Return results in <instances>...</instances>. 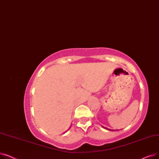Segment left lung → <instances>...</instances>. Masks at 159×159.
Listing matches in <instances>:
<instances>
[{
  "label": "left lung",
  "instance_id": "obj_1",
  "mask_svg": "<svg viewBox=\"0 0 159 159\" xmlns=\"http://www.w3.org/2000/svg\"><path fill=\"white\" fill-rule=\"evenodd\" d=\"M109 130H110V129H109ZM111 131H113V130H111Z\"/></svg>",
  "mask_w": 159,
  "mask_h": 159
}]
</instances>
